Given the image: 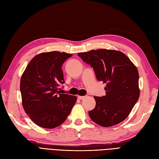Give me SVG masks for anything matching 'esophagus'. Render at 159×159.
Masks as SVG:
<instances>
[{
    "label": "esophagus",
    "instance_id": "34e87169",
    "mask_svg": "<svg viewBox=\"0 0 159 159\" xmlns=\"http://www.w3.org/2000/svg\"><path fill=\"white\" fill-rule=\"evenodd\" d=\"M85 98V96H80V95L78 96V98L79 99H84Z\"/></svg>",
    "mask_w": 159,
    "mask_h": 159
}]
</instances>
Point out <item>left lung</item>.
<instances>
[{
    "label": "left lung",
    "mask_w": 159,
    "mask_h": 159,
    "mask_svg": "<svg viewBox=\"0 0 159 159\" xmlns=\"http://www.w3.org/2000/svg\"><path fill=\"white\" fill-rule=\"evenodd\" d=\"M78 55L92 67L97 80L106 84L105 95L93 97L96 105L89 111L91 119L104 127L124 121L140 94L135 66L123 52L114 50H92Z\"/></svg>",
    "instance_id": "left-lung-1"
}]
</instances>
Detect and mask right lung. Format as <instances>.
Here are the masks:
<instances>
[{"mask_svg":"<svg viewBox=\"0 0 159 159\" xmlns=\"http://www.w3.org/2000/svg\"><path fill=\"white\" fill-rule=\"evenodd\" d=\"M72 54L57 51L34 56L21 77L20 92L24 109L32 121L45 129L63 123L70 114L77 98L60 93L64 84L61 66Z\"/></svg>","mask_w":159,"mask_h":159,"instance_id":"1","label":"right lung"}]
</instances>
